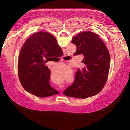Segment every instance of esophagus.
<instances>
[{"instance_id": "1", "label": "esophagus", "mask_w": 130, "mask_h": 130, "mask_svg": "<svg viewBox=\"0 0 130 130\" xmlns=\"http://www.w3.org/2000/svg\"><path fill=\"white\" fill-rule=\"evenodd\" d=\"M66 54H67V53H65V54H64V55H66Z\"/></svg>"}]
</instances>
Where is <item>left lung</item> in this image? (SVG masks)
<instances>
[{
  "label": "left lung",
  "instance_id": "8db88e82",
  "mask_svg": "<svg viewBox=\"0 0 130 130\" xmlns=\"http://www.w3.org/2000/svg\"><path fill=\"white\" fill-rule=\"evenodd\" d=\"M76 45L75 55L83 54L85 67L78 69L75 80L63 92L69 97L85 99L100 92L104 86L109 69V52L98 35L89 31L81 32L72 39Z\"/></svg>",
  "mask_w": 130,
  "mask_h": 130
}]
</instances>
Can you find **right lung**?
Returning <instances> with one entry per match:
<instances>
[{
    "label": "right lung",
    "mask_w": 130,
    "mask_h": 130,
    "mask_svg": "<svg viewBox=\"0 0 130 130\" xmlns=\"http://www.w3.org/2000/svg\"><path fill=\"white\" fill-rule=\"evenodd\" d=\"M63 54L50 34L40 31L31 35L23 46L18 60V77L24 89L41 98L59 94L49 84L50 70L45 64Z\"/></svg>",
    "instance_id": "1"
}]
</instances>
